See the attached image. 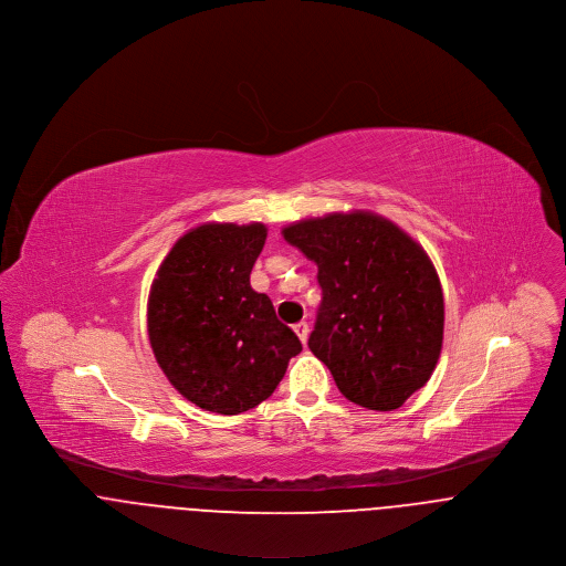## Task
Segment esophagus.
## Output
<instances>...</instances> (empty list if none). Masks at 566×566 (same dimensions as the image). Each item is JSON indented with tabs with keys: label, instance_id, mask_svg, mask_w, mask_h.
Here are the masks:
<instances>
[{
	"label": "esophagus",
	"instance_id": "obj_1",
	"mask_svg": "<svg viewBox=\"0 0 566 566\" xmlns=\"http://www.w3.org/2000/svg\"><path fill=\"white\" fill-rule=\"evenodd\" d=\"M293 331H295V335L300 337L302 343H306V339H308V333H311V328H308V324H306V322L295 324V326H293Z\"/></svg>",
	"mask_w": 566,
	"mask_h": 566
}]
</instances>
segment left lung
I'll list each match as a JSON object with an SVG mask.
<instances>
[{
    "label": "left lung",
    "mask_w": 566,
    "mask_h": 566,
    "mask_svg": "<svg viewBox=\"0 0 566 566\" xmlns=\"http://www.w3.org/2000/svg\"><path fill=\"white\" fill-rule=\"evenodd\" d=\"M282 233L319 269L324 297L311 352L349 402L402 407L431 378L444 339V295L427 251L360 210L297 221Z\"/></svg>",
    "instance_id": "left-lung-1"
}]
</instances>
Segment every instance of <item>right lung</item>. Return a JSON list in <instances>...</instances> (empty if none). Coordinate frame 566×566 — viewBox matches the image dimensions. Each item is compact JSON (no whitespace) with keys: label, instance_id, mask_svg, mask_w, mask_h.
I'll return each instance as SVG.
<instances>
[{"label":"right lung","instance_id":"obj_1","mask_svg":"<svg viewBox=\"0 0 566 566\" xmlns=\"http://www.w3.org/2000/svg\"><path fill=\"white\" fill-rule=\"evenodd\" d=\"M262 223H206L164 258L148 295V339L170 385L197 407L235 416L266 400L302 352L249 284Z\"/></svg>","mask_w":566,"mask_h":566}]
</instances>
